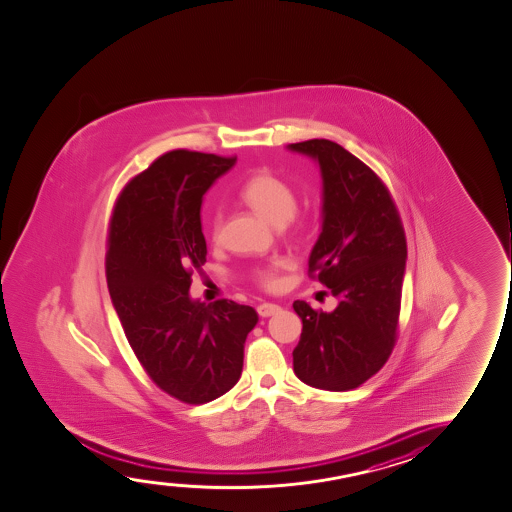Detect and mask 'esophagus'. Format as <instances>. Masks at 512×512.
<instances>
[{"label": "esophagus", "mask_w": 512, "mask_h": 512, "mask_svg": "<svg viewBox=\"0 0 512 512\" xmlns=\"http://www.w3.org/2000/svg\"><path fill=\"white\" fill-rule=\"evenodd\" d=\"M279 310H281V307L276 305V303H260L259 307H257L260 317L274 316V314H278Z\"/></svg>", "instance_id": "esophagus-1"}]
</instances>
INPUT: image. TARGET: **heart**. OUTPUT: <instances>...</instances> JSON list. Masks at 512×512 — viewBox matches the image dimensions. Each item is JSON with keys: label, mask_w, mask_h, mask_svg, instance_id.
I'll use <instances>...</instances> for the list:
<instances>
[{"label": "heart", "mask_w": 512, "mask_h": 512, "mask_svg": "<svg viewBox=\"0 0 512 512\" xmlns=\"http://www.w3.org/2000/svg\"><path fill=\"white\" fill-rule=\"evenodd\" d=\"M240 200L247 207L259 214L262 219L271 222L274 226H284L293 219L297 212V195L288 184L279 177L272 176L271 172H257L253 174L240 190ZM222 217L215 214L210 224L212 240L219 241L221 236ZM281 265L279 260L265 265L255 272L260 284L272 288L276 284V271Z\"/></svg>", "instance_id": "obj_1"}]
</instances>
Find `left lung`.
Here are the masks:
<instances>
[{
	"mask_svg": "<svg viewBox=\"0 0 512 512\" xmlns=\"http://www.w3.org/2000/svg\"><path fill=\"white\" fill-rule=\"evenodd\" d=\"M286 148L321 169L322 231L310 252L309 276L338 298L333 312L293 303L303 324L293 371L305 385L347 392L385 366L397 340L404 228L383 181L343 146L309 139Z\"/></svg>",
	"mask_w": 512,
	"mask_h": 512,
	"instance_id": "obj_1",
	"label": "left lung"
}]
</instances>
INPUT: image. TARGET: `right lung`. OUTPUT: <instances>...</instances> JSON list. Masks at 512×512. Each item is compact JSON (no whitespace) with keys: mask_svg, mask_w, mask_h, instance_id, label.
Wrapping results in <instances>:
<instances>
[{"mask_svg":"<svg viewBox=\"0 0 512 512\" xmlns=\"http://www.w3.org/2000/svg\"><path fill=\"white\" fill-rule=\"evenodd\" d=\"M234 164L165 153L126 184L110 219L105 267L115 312L146 374L184 404H207L238 383L259 321L248 305L190 297L191 274L207 262L203 195Z\"/></svg>","mask_w":512,"mask_h":512,"instance_id":"1","label":"right lung"}]
</instances>
